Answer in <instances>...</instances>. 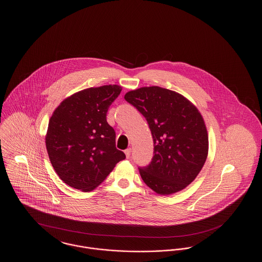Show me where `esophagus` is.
I'll use <instances>...</instances> for the list:
<instances>
[{
    "label": "esophagus",
    "instance_id": "34e87169",
    "mask_svg": "<svg viewBox=\"0 0 262 262\" xmlns=\"http://www.w3.org/2000/svg\"><path fill=\"white\" fill-rule=\"evenodd\" d=\"M130 153H132V149H130V148H127V149L125 150V156H126V158H129V157H130Z\"/></svg>",
    "mask_w": 262,
    "mask_h": 262
}]
</instances>
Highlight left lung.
Returning <instances> with one entry per match:
<instances>
[{
    "mask_svg": "<svg viewBox=\"0 0 262 262\" xmlns=\"http://www.w3.org/2000/svg\"><path fill=\"white\" fill-rule=\"evenodd\" d=\"M125 99L149 125L153 157L138 167L146 186L159 194H171L187 187L207 158L208 136L199 110L183 95L159 86L127 92Z\"/></svg>",
    "mask_w": 262,
    "mask_h": 262,
    "instance_id": "1",
    "label": "left lung"
}]
</instances>
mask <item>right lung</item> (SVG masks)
<instances>
[{
	"label": "right lung",
	"mask_w": 262,
	"mask_h": 262,
	"mask_svg": "<svg viewBox=\"0 0 262 262\" xmlns=\"http://www.w3.org/2000/svg\"><path fill=\"white\" fill-rule=\"evenodd\" d=\"M121 91L119 85L88 88L63 100L53 113L46 147L54 170L68 186L90 191L125 159L106 119Z\"/></svg>",
	"instance_id": "right-lung-1"
}]
</instances>
